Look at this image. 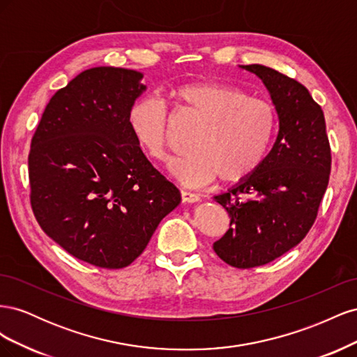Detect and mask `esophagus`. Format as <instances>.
<instances>
[{
    "mask_svg": "<svg viewBox=\"0 0 357 357\" xmlns=\"http://www.w3.org/2000/svg\"><path fill=\"white\" fill-rule=\"evenodd\" d=\"M180 195H181L183 202H189V204H192V202H198V201H201V197L198 195V193H195V192H190V190H186V189H181V190H180Z\"/></svg>",
    "mask_w": 357,
    "mask_h": 357,
    "instance_id": "1",
    "label": "esophagus"
}]
</instances>
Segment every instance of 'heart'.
Returning <instances> with one entry per match:
<instances>
[{"instance_id":"1","label":"heart","mask_w":357,"mask_h":357,"mask_svg":"<svg viewBox=\"0 0 357 357\" xmlns=\"http://www.w3.org/2000/svg\"><path fill=\"white\" fill-rule=\"evenodd\" d=\"M171 96L202 121L189 137V152L169 164L172 177L188 186L207 185L214 177L236 183L261 167L277 129L271 101L208 80L183 83L171 91ZM128 122L150 159L162 162L168 158L169 116L164 101L156 96L137 100Z\"/></svg>"}]
</instances>
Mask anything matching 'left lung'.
Instances as JSON below:
<instances>
[{"label":"left lung","mask_w":357,"mask_h":357,"mask_svg":"<svg viewBox=\"0 0 357 357\" xmlns=\"http://www.w3.org/2000/svg\"><path fill=\"white\" fill-rule=\"evenodd\" d=\"M240 68L264 82L278 114V135L261 167L214 197L231 218L214 252L247 269L273 262L304 240L326 192L332 159L325 116L304 84L259 63Z\"/></svg>","instance_id":"1"}]
</instances>
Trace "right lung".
<instances>
[{
	"instance_id": "obj_1",
	"label": "right lung",
	"mask_w": 357,
	"mask_h": 357,
	"mask_svg": "<svg viewBox=\"0 0 357 357\" xmlns=\"http://www.w3.org/2000/svg\"><path fill=\"white\" fill-rule=\"evenodd\" d=\"M135 70L95 67L52 96L28 156L31 207L71 256L119 269L144 252L180 190L153 168L128 114L146 91Z\"/></svg>"
}]
</instances>
